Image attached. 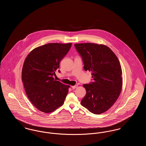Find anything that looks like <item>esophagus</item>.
<instances>
[{
	"label": "esophagus",
	"instance_id": "obj_1",
	"mask_svg": "<svg viewBox=\"0 0 146 146\" xmlns=\"http://www.w3.org/2000/svg\"><path fill=\"white\" fill-rule=\"evenodd\" d=\"M71 87H72V88L73 89H75L76 88L78 87V85H74V86H72Z\"/></svg>",
	"mask_w": 146,
	"mask_h": 146
}]
</instances>
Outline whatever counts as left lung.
<instances>
[{
  "label": "left lung",
  "mask_w": 146,
  "mask_h": 146,
  "mask_svg": "<svg viewBox=\"0 0 146 146\" xmlns=\"http://www.w3.org/2000/svg\"><path fill=\"white\" fill-rule=\"evenodd\" d=\"M74 46L82 58L84 70L91 71L93 78V82L83 85L86 94L81 104L94 114H101L111 107L121 92L120 64L111 49L104 45L87 42Z\"/></svg>",
  "instance_id": "1"
}]
</instances>
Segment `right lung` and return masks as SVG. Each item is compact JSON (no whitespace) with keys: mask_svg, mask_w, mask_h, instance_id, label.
Instances as JSON below:
<instances>
[{"mask_svg":"<svg viewBox=\"0 0 146 146\" xmlns=\"http://www.w3.org/2000/svg\"><path fill=\"white\" fill-rule=\"evenodd\" d=\"M71 46L72 43H49L33 49L25 60L22 80L29 100L40 111H54L64 103L70 86L54 76Z\"/></svg>","mask_w":146,"mask_h":146,"instance_id":"right-lung-1","label":"right lung"}]
</instances>
